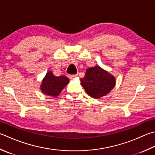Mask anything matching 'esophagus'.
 <instances>
[{
  "mask_svg": "<svg viewBox=\"0 0 155 155\" xmlns=\"http://www.w3.org/2000/svg\"><path fill=\"white\" fill-rule=\"evenodd\" d=\"M77 77V74H71L70 75V78H74L75 77Z\"/></svg>",
  "mask_w": 155,
  "mask_h": 155,
  "instance_id": "obj_1",
  "label": "esophagus"
}]
</instances>
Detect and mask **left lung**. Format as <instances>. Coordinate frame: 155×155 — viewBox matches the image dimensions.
Listing matches in <instances>:
<instances>
[{"label": "left lung", "mask_w": 155, "mask_h": 155, "mask_svg": "<svg viewBox=\"0 0 155 155\" xmlns=\"http://www.w3.org/2000/svg\"><path fill=\"white\" fill-rule=\"evenodd\" d=\"M81 84L85 91L93 98L99 99L107 95L113 89L116 79L109 72L99 66L88 68Z\"/></svg>", "instance_id": "obj_1"}]
</instances>
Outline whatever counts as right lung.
Segmentation results:
<instances>
[{"label":"right lung","mask_w":155,"mask_h":155,"mask_svg":"<svg viewBox=\"0 0 155 155\" xmlns=\"http://www.w3.org/2000/svg\"><path fill=\"white\" fill-rule=\"evenodd\" d=\"M68 78L65 76L56 77L52 72H48L44 77L41 89L45 95L56 97L68 83Z\"/></svg>","instance_id":"add662e5"}]
</instances>
